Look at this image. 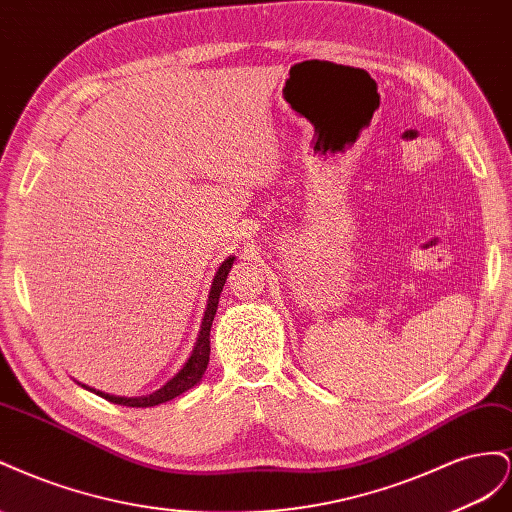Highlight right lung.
Wrapping results in <instances>:
<instances>
[{"label": "right lung", "mask_w": 512, "mask_h": 512, "mask_svg": "<svg viewBox=\"0 0 512 512\" xmlns=\"http://www.w3.org/2000/svg\"><path fill=\"white\" fill-rule=\"evenodd\" d=\"M233 261H236V257L229 255L223 261V264L218 266L214 279H212V285H210L206 311H203V317H201V326H199L197 341L193 345V352H191V356H188V360L182 364V369L175 373L165 386H160L158 390H154L150 394H143V397H118V394H107V392L90 388L85 384H81V386L87 388L90 392H96L98 397H102V399H107L115 405H126V407H154V405L167 403L175 397H180L182 392L197 386L201 382L203 373H206V369H208V362H210V328H212V321H214V315H216V309H218V298H221V291H223V285L227 281V274L233 266Z\"/></svg>", "instance_id": "obj_1"}]
</instances>
